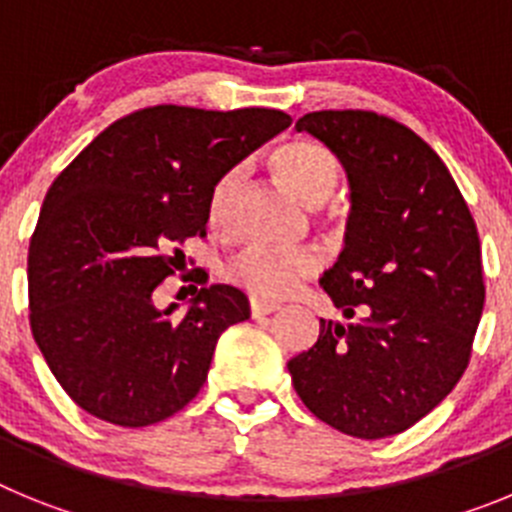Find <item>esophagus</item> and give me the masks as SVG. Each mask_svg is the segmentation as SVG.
Returning a JSON list of instances; mask_svg holds the SVG:
<instances>
[{"label": "esophagus", "mask_w": 512, "mask_h": 512, "mask_svg": "<svg viewBox=\"0 0 512 512\" xmlns=\"http://www.w3.org/2000/svg\"><path fill=\"white\" fill-rule=\"evenodd\" d=\"M248 307H251V315H253V318H264V315H271V312H277V310H279V305H274V302L259 300V297H251V302H248Z\"/></svg>", "instance_id": "esophagus-1"}]
</instances>
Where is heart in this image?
Returning a JSON list of instances; mask_svg holds the SVG:
<instances>
[{"mask_svg": "<svg viewBox=\"0 0 512 512\" xmlns=\"http://www.w3.org/2000/svg\"><path fill=\"white\" fill-rule=\"evenodd\" d=\"M271 169L307 205H323L336 192L341 169L328 148L310 140H287L271 151ZM241 187V171H225L215 182L207 202L212 228H225L233 207V197ZM318 256L310 251H274L251 246L228 264L225 274L233 284L251 292L259 300H284L295 295L302 282L318 271Z\"/></svg>", "mask_w": 512, "mask_h": 512, "instance_id": "heart-1", "label": "heart"}]
</instances>
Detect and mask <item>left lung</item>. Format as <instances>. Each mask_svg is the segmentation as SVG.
I'll return each instance as SVG.
<instances>
[{
  "label": "left lung",
  "mask_w": 512,
  "mask_h": 512,
  "mask_svg": "<svg viewBox=\"0 0 512 512\" xmlns=\"http://www.w3.org/2000/svg\"><path fill=\"white\" fill-rule=\"evenodd\" d=\"M336 153L351 189L346 238L320 284L346 323L320 320L289 359L315 418L354 438H387L431 413L461 379L482 307L474 217L420 135L364 110L297 120Z\"/></svg>",
  "instance_id": "obj_1"
}]
</instances>
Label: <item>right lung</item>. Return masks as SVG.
Returning <instances> with one entry per match:
<instances>
[{
  "label": "right lung",
  "mask_w": 512,
  "mask_h": 512,
  "mask_svg": "<svg viewBox=\"0 0 512 512\" xmlns=\"http://www.w3.org/2000/svg\"><path fill=\"white\" fill-rule=\"evenodd\" d=\"M292 125L279 110L158 104L122 117L61 171L27 253L30 328L66 395L99 420L143 428L197 397L217 338L251 318L248 297L210 284L158 310L153 289L205 235L215 182Z\"/></svg>",
  "instance_id": "obj_1"
}]
</instances>
